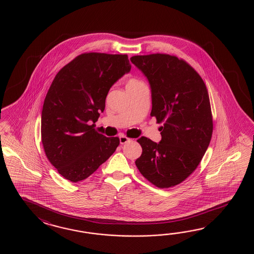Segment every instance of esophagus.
Returning <instances> with one entry per match:
<instances>
[{"instance_id": "esophagus-1", "label": "esophagus", "mask_w": 254, "mask_h": 254, "mask_svg": "<svg viewBox=\"0 0 254 254\" xmlns=\"http://www.w3.org/2000/svg\"><path fill=\"white\" fill-rule=\"evenodd\" d=\"M129 141H130V139L127 138L125 135H121V136H120V143H121V144H125V143L129 142Z\"/></svg>"}]
</instances>
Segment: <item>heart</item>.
I'll list each match as a JSON object with an SVG mask.
<instances>
[{"instance_id": "obj_1", "label": "heart", "mask_w": 254, "mask_h": 254, "mask_svg": "<svg viewBox=\"0 0 254 254\" xmlns=\"http://www.w3.org/2000/svg\"><path fill=\"white\" fill-rule=\"evenodd\" d=\"M140 85H143V82L140 81L138 79H135V78H131L128 81L127 83V89L128 88H134V87L140 86Z\"/></svg>"}]
</instances>
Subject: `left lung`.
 Listing matches in <instances>:
<instances>
[{"instance_id": "1", "label": "left lung", "mask_w": 254, "mask_h": 254, "mask_svg": "<svg viewBox=\"0 0 254 254\" xmlns=\"http://www.w3.org/2000/svg\"><path fill=\"white\" fill-rule=\"evenodd\" d=\"M130 62L149 81L151 117L163 123L159 143L146 137L138 139L142 153L135 164L157 187H173L193 173L211 141L213 125L205 83L176 56L137 55Z\"/></svg>"}]
</instances>
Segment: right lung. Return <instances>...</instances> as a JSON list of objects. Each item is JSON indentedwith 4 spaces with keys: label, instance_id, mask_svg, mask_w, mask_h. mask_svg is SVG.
<instances>
[{
    "label": "right lung",
    "instance_id": "1",
    "mask_svg": "<svg viewBox=\"0 0 254 254\" xmlns=\"http://www.w3.org/2000/svg\"><path fill=\"white\" fill-rule=\"evenodd\" d=\"M126 54L77 56L56 74L43 103L41 120L45 154L58 173L72 183L92 175L120 144L93 129L105 108L111 87L128 73Z\"/></svg>",
    "mask_w": 254,
    "mask_h": 254
}]
</instances>
